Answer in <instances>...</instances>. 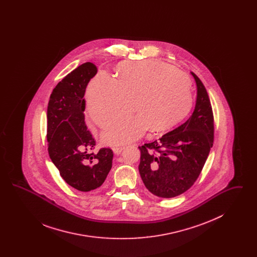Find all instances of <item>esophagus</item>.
I'll return each instance as SVG.
<instances>
[{
  "label": "esophagus",
  "mask_w": 257,
  "mask_h": 257,
  "mask_svg": "<svg viewBox=\"0 0 257 257\" xmlns=\"http://www.w3.org/2000/svg\"><path fill=\"white\" fill-rule=\"evenodd\" d=\"M123 149H124V147H112V151H113V153H114V154H116V155H118V154H120V153H121V151H122Z\"/></svg>",
  "instance_id": "34e87169"
}]
</instances>
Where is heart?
I'll use <instances>...</instances> for the list:
<instances>
[{
  "label": "heart",
  "instance_id": "obj_1",
  "mask_svg": "<svg viewBox=\"0 0 257 257\" xmlns=\"http://www.w3.org/2000/svg\"><path fill=\"white\" fill-rule=\"evenodd\" d=\"M118 79L106 72L90 81L86 90L87 110L100 127L114 123L103 135L107 145H119L142 137L148 128L165 131L179 122L192 107L189 78L160 60L124 61L117 66Z\"/></svg>",
  "mask_w": 257,
  "mask_h": 257
}]
</instances>
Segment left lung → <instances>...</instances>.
Here are the masks:
<instances>
[{"label":"left lung","instance_id":"1","mask_svg":"<svg viewBox=\"0 0 257 257\" xmlns=\"http://www.w3.org/2000/svg\"><path fill=\"white\" fill-rule=\"evenodd\" d=\"M196 99L192 115L159 140L139 147V171L154 196H179L195 183L214 141V118L207 90L196 74Z\"/></svg>","mask_w":257,"mask_h":257}]
</instances>
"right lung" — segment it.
<instances>
[{
  "label": "right lung",
  "instance_id": "add662e5",
  "mask_svg": "<svg viewBox=\"0 0 257 257\" xmlns=\"http://www.w3.org/2000/svg\"><path fill=\"white\" fill-rule=\"evenodd\" d=\"M97 73L92 62H85L66 75L53 89L47 108L50 158L62 179L81 192L97 189L112 166L110 148L91 152L95 141L85 121V92Z\"/></svg>",
  "mask_w": 257,
  "mask_h": 257
}]
</instances>
